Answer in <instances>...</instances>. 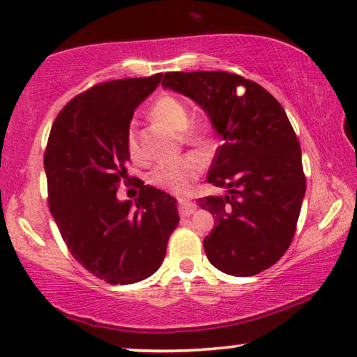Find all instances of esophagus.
Segmentation results:
<instances>
[{
    "label": "esophagus",
    "instance_id": "esophagus-1",
    "mask_svg": "<svg viewBox=\"0 0 357 357\" xmlns=\"http://www.w3.org/2000/svg\"><path fill=\"white\" fill-rule=\"evenodd\" d=\"M194 212H196V206H194L191 201H188V199H179V213H181L183 217L192 215Z\"/></svg>",
    "mask_w": 357,
    "mask_h": 357
}]
</instances>
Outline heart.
Wrapping results in <instances>:
<instances>
[{"label":"heart","instance_id":"heart-1","mask_svg":"<svg viewBox=\"0 0 357 357\" xmlns=\"http://www.w3.org/2000/svg\"><path fill=\"white\" fill-rule=\"evenodd\" d=\"M150 116L156 122L169 127L171 130L181 132L183 140L196 146L197 150H207L211 146L212 137L208 123L206 121H191V112L179 98L169 96V94L160 96L151 104ZM127 151H129L132 160L140 158L134 123H130L129 130H127ZM202 168V155L186 153L174 160L161 161V163L155 165L149 174V183L169 192H184L191 186L194 179L201 174Z\"/></svg>","mask_w":357,"mask_h":357}]
</instances>
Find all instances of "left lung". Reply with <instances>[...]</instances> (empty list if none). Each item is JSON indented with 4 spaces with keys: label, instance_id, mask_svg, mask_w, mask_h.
Here are the masks:
<instances>
[{
    "label": "left lung",
    "instance_id": "left-lung-1",
    "mask_svg": "<svg viewBox=\"0 0 357 357\" xmlns=\"http://www.w3.org/2000/svg\"><path fill=\"white\" fill-rule=\"evenodd\" d=\"M161 84L197 102L220 137L207 183L225 194L197 201L215 220L204 238L208 261L236 278L271 268L291 245L307 186L286 111L258 83L227 71H173Z\"/></svg>",
    "mask_w": 357,
    "mask_h": 357
}]
</instances>
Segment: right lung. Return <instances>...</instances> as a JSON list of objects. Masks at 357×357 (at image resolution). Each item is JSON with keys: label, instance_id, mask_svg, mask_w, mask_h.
Wrapping results in <instances>:
<instances>
[{"label": "right lung", "instance_id": "add662e5", "mask_svg": "<svg viewBox=\"0 0 357 357\" xmlns=\"http://www.w3.org/2000/svg\"><path fill=\"white\" fill-rule=\"evenodd\" d=\"M161 76L114 79L78 94L56 116L47 142L50 213L73 258L109 284L150 278L179 223L176 199L140 179L135 204L117 199L130 158V121Z\"/></svg>", "mask_w": 357, "mask_h": 357}]
</instances>
